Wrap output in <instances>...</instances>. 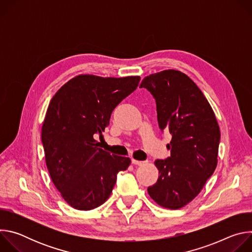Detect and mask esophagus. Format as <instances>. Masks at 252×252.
<instances>
[{"label": "esophagus", "instance_id": "obj_1", "mask_svg": "<svg viewBox=\"0 0 252 252\" xmlns=\"http://www.w3.org/2000/svg\"><path fill=\"white\" fill-rule=\"evenodd\" d=\"M131 162H132L133 164H137V165H142V164H145V163H146L145 161H141V160H136V159H134V158H132V159H131Z\"/></svg>", "mask_w": 252, "mask_h": 252}]
</instances>
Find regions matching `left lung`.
I'll return each instance as SVG.
<instances>
[{
  "label": "left lung",
  "instance_id": "obj_1",
  "mask_svg": "<svg viewBox=\"0 0 252 252\" xmlns=\"http://www.w3.org/2000/svg\"><path fill=\"white\" fill-rule=\"evenodd\" d=\"M156 98L160 130H168L170 157L157 159V184L148 189L160 206L182 208L203 189L218 165L220 126L208 100L186 74L164 69L142 80Z\"/></svg>",
  "mask_w": 252,
  "mask_h": 252
}]
</instances>
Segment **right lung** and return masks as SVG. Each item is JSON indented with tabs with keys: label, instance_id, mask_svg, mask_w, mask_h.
Returning a JSON list of instances; mask_svg holds the SVG:
<instances>
[{
	"label": "right lung",
	"instance_id": "obj_1",
	"mask_svg": "<svg viewBox=\"0 0 252 252\" xmlns=\"http://www.w3.org/2000/svg\"><path fill=\"white\" fill-rule=\"evenodd\" d=\"M140 77L79 75L53 96L42 126L45 158L53 184L71 207L90 210L110 197L117 175L130 158L99 149L94 136L109 126L115 107Z\"/></svg>",
	"mask_w": 252,
	"mask_h": 252
}]
</instances>
